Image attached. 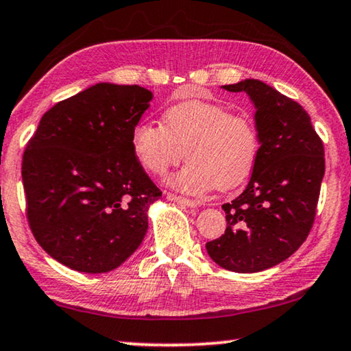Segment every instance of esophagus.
Masks as SVG:
<instances>
[{"instance_id":"1","label":"esophagus","mask_w":351,"mask_h":351,"mask_svg":"<svg viewBox=\"0 0 351 351\" xmlns=\"http://www.w3.org/2000/svg\"><path fill=\"white\" fill-rule=\"evenodd\" d=\"M167 198H169V200H171V202L180 203V205H184L187 208H197V206H202L203 205L202 202L192 200V198H184V197L175 195V193H167Z\"/></svg>"}]
</instances>
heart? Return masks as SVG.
<instances>
[{
    "instance_id": "1",
    "label": "heart",
    "mask_w": 351,
    "mask_h": 351,
    "mask_svg": "<svg viewBox=\"0 0 351 351\" xmlns=\"http://www.w3.org/2000/svg\"><path fill=\"white\" fill-rule=\"evenodd\" d=\"M130 146L140 165L154 175H164L186 154L189 164L167 182L178 191L202 193L214 186L233 189L247 180L258 159L260 137L247 114L192 99L167 108L162 124H135Z\"/></svg>"
}]
</instances>
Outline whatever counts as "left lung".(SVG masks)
I'll return each mask as SVG.
<instances>
[{
	"instance_id": "1",
	"label": "left lung",
	"mask_w": 351,
	"mask_h": 351,
	"mask_svg": "<svg viewBox=\"0 0 351 351\" xmlns=\"http://www.w3.org/2000/svg\"><path fill=\"white\" fill-rule=\"evenodd\" d=\"M222 88L252 101L260 153L244 192L222 205L226 233L206 243V250L223 269L258 273L306 241L325 175V149L306 110L273 86L247 78Z\"/></svg>"
}]
</instances>
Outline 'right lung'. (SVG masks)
<instances>
[{"label": "right lung", "mask_w": 351, "mask_h": 351, "mask_svg": "<svg viewBox=\"0 0 351 351\" xmlns=\"http://www.w3.org/2000/svg\"><path fill=\"white\" fill-rule=\"evenodd\" d=\"M153 93L96 83L51 107L26 145V217L40 247L80 273L123 265L148 230L162 192L130 146Z\"/></svg>", "instance_id": "right-lung-1"}]
</instances>
